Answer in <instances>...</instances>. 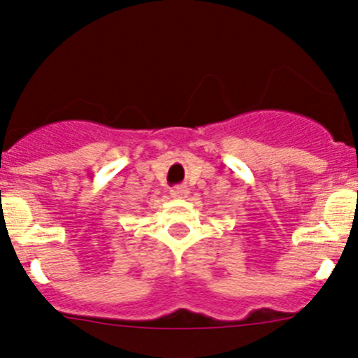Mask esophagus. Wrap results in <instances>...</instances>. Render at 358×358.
<instances>
[{
	"label": "esophagus",
	"mask_w": 358,
	"mask_h": 358,
	"mask_svg": "<svg viewBox=\"0 0 358 358\" xmlns=\"http://www.w3.org/2000/svg\"><path fill=\"white\" fill-rule=\"evenodd\" d=\"M188 194H190V188L185 187V185L173 187L170 190V195L173 199H187Z\"/></svg>",
	"instance_id": "34e87169"
}]
</instances>
